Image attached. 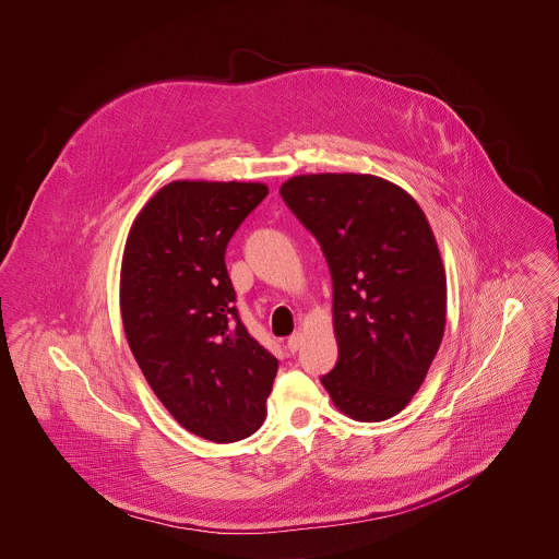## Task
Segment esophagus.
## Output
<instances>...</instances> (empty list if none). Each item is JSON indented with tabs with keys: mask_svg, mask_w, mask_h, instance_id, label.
I'll return each mask as SVG.
<instances>
[{
	"mask_svg": "<svg viewBox=\"0 0 559 559\" xmlns=\"http://www.w3.org/2000/svg\"><path fill=\"white\" fill-rule=\"evenodd\" d=\"M301 344H304V333H301V331L293 333V335L286 340V348H288L290 353H297V350L301 348Z\"/></svg>",
	"mask_w": 559,
	"mask_h": 559,
	"instance_id": "obj_1",
	"label": "esophagus"
}]
</instances>
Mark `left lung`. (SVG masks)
<instances>
[{"label":"left lung","mask_w":559,"mask_h":559,"mask_svg":"<svg viewBox=\"0 0 559 559\" xmlns=\"http://www.w3.org/2000/svg\"><path fill=\"white\" fill-rule=\"evenodd\" d=\"M280 193L319 240L333 282L337 364L320 383L348 417L390 419L421 388L445 329L430 224L404 189L370 174L295 176Z\"/></svg>","instance_id":"left-lung-1"}]
</instances>
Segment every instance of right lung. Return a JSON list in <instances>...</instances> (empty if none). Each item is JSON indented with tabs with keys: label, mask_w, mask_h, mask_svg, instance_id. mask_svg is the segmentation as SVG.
<instances>
[{
	"label": "right lung",
	"mask_w": 559,
	"mask_h": 559,
	"mask_svg": "<svg viewBox=\"0 0 559 559\" xmlns=\"http://www.w3.org/2000/svg\"><path fill=\"white\" fill-rule=\"evenodd\" d=\"M262 182L174 180L131 226L120 312L148 385L189 432L233 443L266 417L277 359L235 306L226 247L266 198Z\"/></svg>",
	"instance_id": "right-lung-1"
}]
</instances>
